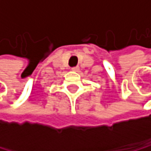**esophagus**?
Instances as JSON below:
<instances>
[{"label":"esophagus","mask_w":151,"mask_h":151,"mask_svg":"<svg viewBox=\"0 0 151 151\" xmlns=\"http://www.w3.org/2000/svg\"><path fill=\"white\" fill-rule=\"evenodd\" d=\"M73 71H79V66H74V68H71Z\"/></svg>","instance_id":"1"}]
</instances>
